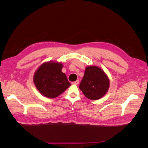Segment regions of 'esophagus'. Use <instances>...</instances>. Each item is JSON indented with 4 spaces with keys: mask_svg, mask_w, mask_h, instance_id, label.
<instances>
[{
    "mask_svg": "<svg viewBox=\"0 0 148 148\" xmlns=\"http://www.w3.org/2000/svg\"><path fill=\"white\" fill-rule=\"evenodd\" d=\"M79 80H77V81H74V82H72V84H79Z\"/></svg>",
    "mask_w": 148,
    "mask_h": 148,
    "instance_id": "obj_1",
    "label": "esophagus"
}]
</instances>
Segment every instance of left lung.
Wrapping results in <instances>:
<instances>
[{"instance_id":"left-lung-1","label":"left lung","mask_w":148,"mask_h":148,"mask_svg":"<svg viewBox=\"0 0 148 148\" xmlns=\"http://www.w3.org/2000/svg\"><path fill=\"white\" fill-rule=\"evenodd\" d=\"M109 79L102 69L96 66H88L85 69L79 89L90 100L101 99L108 92Z\"/></svg>"}]
</instances>
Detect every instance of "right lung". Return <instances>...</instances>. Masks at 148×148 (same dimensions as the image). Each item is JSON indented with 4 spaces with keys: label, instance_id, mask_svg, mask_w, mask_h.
I'll return each mask as SVG.
<instances>
[{
    "label": "right lung",
    "instance_id": "right-lung-1",
    "mask_svg": "<svg viewBox=\"0 0 148 148\" xmlns=\"http://www.w3.org/2000/svg\"><path fill=\"white\" fill-rule=\"evenodd\" d=\"M60 63L48 62L37 69L34 76V83L39 92L48 98L59 96L71 86V83L63 73Z\"/></svg>",
    "mask_w": 148,
    "mask_h": 148
}]
</instances>
